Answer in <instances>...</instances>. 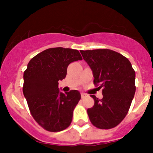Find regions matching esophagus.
<instances>
[{
  "mask_svg": "<svg viewBox=\"0 0 153 153\" xmlns=\"http://www.w3.org/2000/svg\"><path fill=\"white\" fill-rule=\"evenodd\" d=\"M87 96V95L85 94H83V93H82L81 94V98L82 99H84V98H85Z\"/></svg>",
  "mask_w": 153,
  "mask_h": 153,
  "instance_id": "esophagus-1",
  "label": "esophagus"
}]
</instances>
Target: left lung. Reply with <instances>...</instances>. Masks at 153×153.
Segmentation results:
<instances>
[{
    "mask_svg": "<svg viewBox=\"0 0 153 153\" xmlns=\"http://www.w3.org/2000/svg\"><path fill=\"white\" fill-rule=\"evenodd\" d=\"M94 74V83L102 88L103 99H94L87 112L91 122L101 129L120 124L127 114L134 98L135 71L127 57L108 49L80 51Z\"/></svg>",
    "mask_w": 153,
    "mask_h": 153,
    "instance_id": "left-lung-1",
    "label": "left lung"
}]
</instances>
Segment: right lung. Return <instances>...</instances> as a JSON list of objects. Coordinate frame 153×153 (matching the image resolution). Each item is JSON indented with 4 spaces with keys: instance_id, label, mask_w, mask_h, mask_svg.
I'll list each match as a JSON object with an SVG mask.
<instances>
[{
    "instance_id": "right-lung-1",
    "label": "right lung",
    "mask_w": 153,
    "mask_h": 153,
    "mask_svg": "<svg viewBox=\"0 0 153 153\" xmlns=\"http://www.w3.org/2000/svg\"><path fill=\"white\" fill-rule=\"evenodd\" d=\"M82 59L78 50L54 47L36 54L28 63L23 93L33 118L47 131H60L71 124L80 94L77 90L63 94L58 81L65 78L71 62Z\"/></svg>"
}]
</instances>
